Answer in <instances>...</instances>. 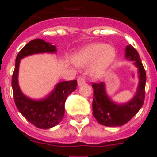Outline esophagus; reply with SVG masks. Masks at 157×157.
I'll use <instances>...</instances> for the list:
<instances>
[{
  "mask_svg": "<svg viewBox=\"0 0 157 157\" xmlns=\"http://www.w3.org/2000/svg\"><path fill=\"white\" fill-rule=\"evenodd\" d=\"M83 83H85V78L82 76H79L78 78V86H81Z\"/></svg>",
  "mask_w": 157,
  "mask_h": 157,
  "instance_id": "34e87169",
  "label": "esophagus"
}]
</instances>
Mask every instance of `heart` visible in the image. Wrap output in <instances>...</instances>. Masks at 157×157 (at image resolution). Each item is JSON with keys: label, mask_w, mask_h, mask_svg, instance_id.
Returning a JSON list of instances; mask_svg holds the SVG:
<instances>
[{"label": "heart", "mask_w": 157, "mask_h": 157, "mask_svg": "<svg viewBox=\"0 0 157 157\" xmlns=\"http://www.w3.org/2000/svg\"><path fill=\"white\" fill-rule=\"evenodd\" d=\"M116 49L104 43H94L83 48L75 56L74 61L79 67L91 65L90 74L94 78H102L116 59Z\"/></svg>", "instance_id": "heart-1"}]
</instances>
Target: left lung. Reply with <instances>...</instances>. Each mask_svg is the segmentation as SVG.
<instances>
[{
    "mask_svg": "<svg viewBox=\"0 0 157 157\" xmlns=\"http://www.w3.org/2000/svg\"><path fill=\"white\" fill-rule=\"evenodd\" d=\"M125 57L134 62V66L138 68L139 82L137 91L128 102L117 104L107 94L105 82L94 83L93 115L101 125L112 127L124 125L138 113L143 105L146 74L139 54L132 45H129L126 46Z\"/></svg>",
    "mask_w": 157,
    "mask_h": 157,
    "instance_id": "8db88e82",
    "label": "left lung"
}]
</instances>
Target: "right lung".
<instances>
[{
    "label": "right lung",
    "instance_id": "1",
    "mask_svg": "<svg viewBox=\"0 0 157 157\" xmlns=\"http://www.w3.org/2000/svg\"><path fill=\"white\" fill-rule=\"evenodd\" d=\"M56 47L42 39L28 42L18 53L12 78L14 101L19 112L30 123L40 129H49L59 124L64 116V104L67 96L76 90L77 81H64L56 84L45 98L34 100L23 94L19 86L18 75L20 60L37 53H56Z\"/></svg>",
    "mask_w": 157,
    "mask_h": 157
}]
</instances>
